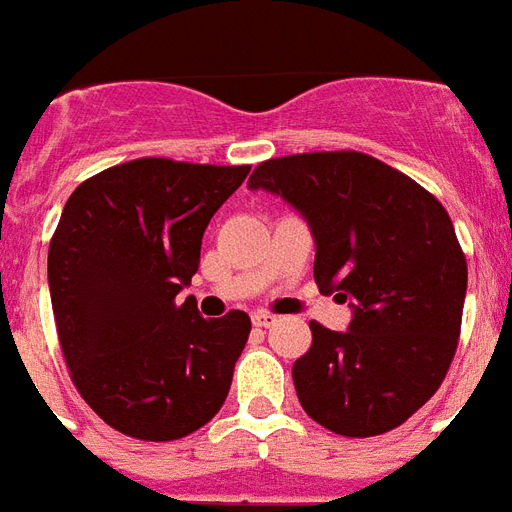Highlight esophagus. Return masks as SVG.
Wrapping results in <instances>:
<instances>
[{
  "mask_svg": "<svg viewBox=\"0 0 512 512\" xmlns=\"http://www.w3.org/2000/svg\"><path fill=\"white\" fill-rule=\"evenodd\" d=\"M276 322L278 317L270 315V312H255V315H252V325H255V328H273Z\"/></svg>",
  "mask_w": 512,
  "mask_h": 512,
  "instance_id": "esophagus-1",
  "label": "esophagus"
}]
</instances>
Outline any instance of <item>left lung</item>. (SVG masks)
<instances>
[{"instance_id":"1","label":"left lung","mask_w":512,"mask_h":512,"mask_svg":"<svg viewBox=\"0 0 512 512\" xmlns=\"http://www.w3.org/2000/svg\"><path fill=\"white\" fill-rule=\"evenodd\" d=\"M249 190L283 197L315 236V281L351 302L349 330L309 322L291 375L302 409L343 437H375L435 395L461 336L466 257L448 210L356 150L270 158Z\"/></svg>"}]
</instances>
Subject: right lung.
I'll use <instances>...</instances> for the list:
<instances>
[{"instance_id": "add662e5", "label": "right lung", "mask_w": 512, "mask_h": 512, "mask_svg": "<svg viewBox=\"0 0 512 512\" xmlns=\"http://www.w3.org/2000/svg\"><path fill=\"white\" fill-rule=\"evenodd\" d=\"M249 166L137 158L85 179L49 244V291L77 393L109 427L187 437L226 401L247 312L205 320L179 299L210 218Z\"/></svg>"}]
</instances>
